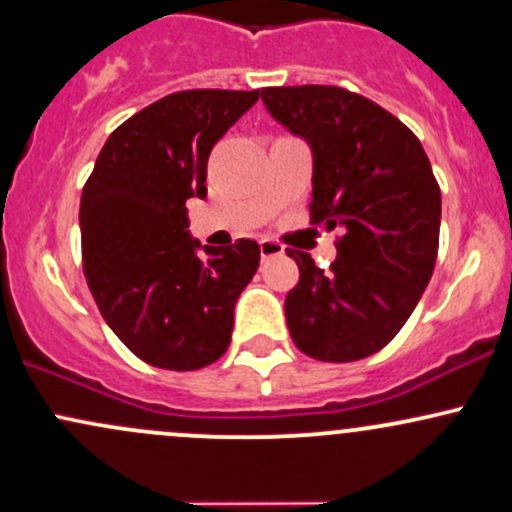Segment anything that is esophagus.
<instances>
[{
	"label": "esophagus",
	"mask_w": 512,
	"mask_h": 512,
	"mask_svg": "<svg viewBox=\"0 0 512 512\" xmlns=\"http://www.w3.org/2000/svg\"><path fill=\"white\" fill-rule=\"evenodd\" d=\"M284 252V245L282 243H277V240H272V238H262L260 240V255L265 257H277V255H282Z\"/></svg>",
	"instance_id": "34e87169"
}]
</instances>
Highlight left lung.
Masks as SVG:
<instances>
[{
    "label": "left lung",
    "mask_w": 512,
    "mask_h": 512,
    "mask_svg": "<svg viewBox=\"0 0 512 512\" xmlns=\"http://www.w3.org/2000/svg\"><path fill=\"white\" fill-rule=\"evenodd\" d=\"M262 101L313 150L311 226L340 230L328 269L289 247L299 284L286 325L303 355L357 362L396 338L418 306L440 247V184L406 123L333 84L265 87Z\"/></svg>",
    "instance_id": "8db88e82"
}]
</instances>
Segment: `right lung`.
<instances>
[{
    "mask_svg": "<svg viewBox=\"0 0 512 512\" xmlns=\"http://www.w3.org/2000/svg\"><path fill=\"white\" fill-rule=\"evenodd\" d=\"M260 89H184L123 121L94 162L80 201L82 267L99 313L128 350L172 372L216 362L260 245L240 238L196 252L187 201L206 196L213 145Z\"/></svg>",
    "mask_w": 512,
    "mask_h": 512,
    "instance_id": "obj_1",
    "label": "right lung"
}]
</instances>
